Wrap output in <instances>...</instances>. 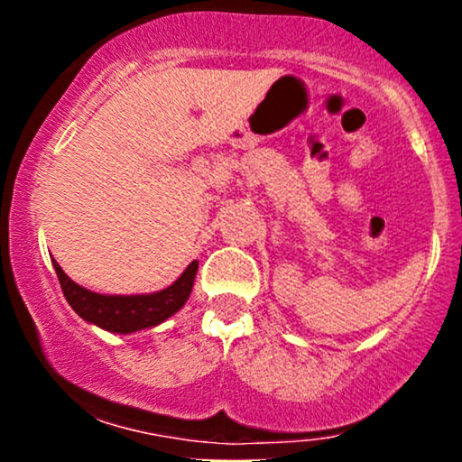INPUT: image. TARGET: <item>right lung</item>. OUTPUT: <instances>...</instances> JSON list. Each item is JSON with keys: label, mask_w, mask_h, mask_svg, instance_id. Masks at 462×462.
I'll return each mask as SVG.
<instances>
[{"label": "right lung", "mask_w": 462, "mask_h": 462, "mask_svg": "<svg viewBox=\"0 0 462 462\" xmlns=\"http://www.w3.org/2000/svg\"><path fill=\"white\" fill-rule=\"evenodd\" d=\"M51 264H54L58 280H60L62 293H65L69 306L76 310V315L91 326L113 334L147 330V328L161 326L169 317L176 315L187 304L199 267V263L193 261L180 273L176 282L169 284L167 289L156 291V293L106 295L73 282L54 258H51Z\"/></svg>", "instance_id": "obj_1"}]
</instances>
